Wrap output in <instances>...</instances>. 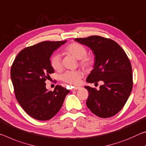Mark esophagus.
I'll list each match as a JSON object with an SVG mask.
<instances>
[{"label": "esophagus", "mask_w": 146, "mask_h": 146, "mask_svg": "<svg viewBox=\"0 0 146 146\" xmlns=\"http://www.w3.org/2000/svg\"><path fill=\"white\" fill-rule=\"evenodd\" d=\"M80 89V87H73L72 89V90H77Z\"/></svg>", "instance_id": "obj_1"}]
</instances>
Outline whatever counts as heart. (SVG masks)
Wrapping results in <instances>:
<instances>
[{
    "label": "heart",
    "instance_id": "obj_1",
    "mask_svg": "<svg viewBox=\"0 0 146 146\" xmlns=\"http://www.w3.org/2000/svg\"><path fill=\"white\" fill-rule=\"evenodd\" d=\"M64 52L66 54L71 55L76 59H79V64L85 68H90L94 65L95 59L92 54H87L86 47L78 42H72L65 48ZM51 66L56 71L59 72L62 70L63 65L61 57L59 54H56L52 57L50 60ZM84 74L81 70L66 72L61 76V80L64 82L72 85H78L83 77Z\"/></svg>",
    "mask_w": 146,
    "mask_h": 146
}]
</instances>
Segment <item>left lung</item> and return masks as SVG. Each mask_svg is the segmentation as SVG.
<instances>
[{
	"label": "left lung",
	"mask_w": 146,
	"mask_h": 146,
	"mask_svg": "<svg viewBox=\"0 0 146 146\" xmlns=\"http://www.w3.org/2000/svg\"><path fill=\"white\" fill-rule=\"evenodd\" d=\"M89 46L95 55L94 69L88 83L103 85L98 90L85 86L89 95L86 104L100 118H110L125 106L133 89L132 67L127 54L116 42L109 38L92 35L74 39Z\"/></svg>",
	"instance_id": "obj_1"
}]
</instances>
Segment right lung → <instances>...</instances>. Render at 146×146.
<instances>
[{"label":"right lung","mask_w":146,"mask_h":146,"mask_svg":"<svg viewBox=\"0 0 146 146\" xmlns=\"http://www.w3.org/2000/svg\"><path fill=\"white\" fill-rule=\"evenodd\" d=\"M43 41L23 49L11 68V78L16 99L28 115L38 120H48L56 115L70 90L56 85L54 91L46 89V82L54 72L50 56L65 43Z\"/></svg>","instance_id":"obj_1"}]
</instances>
